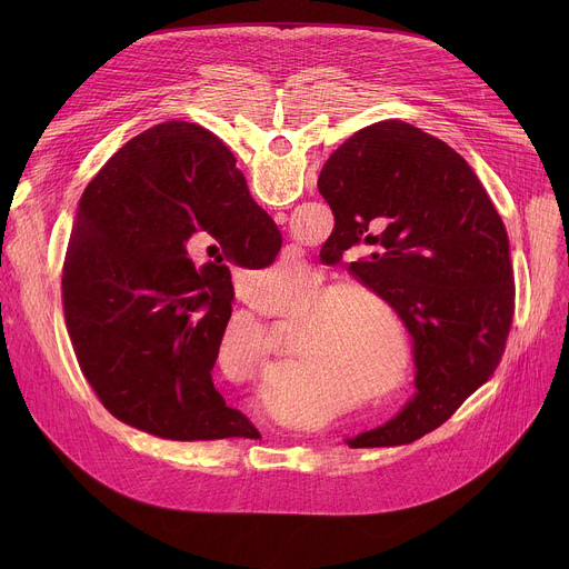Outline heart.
<instances>
[{
  "instance_id": "b5f03b06",
  "label": "heart",
  "mask_w": 569,
  "mask_h": 569,
  "mask_svg": "<svg viewBox=\"0 0 569 569\" xmlns=\"http://www.w3.org/2000/svg\"><path fill=\"white\" fill-rule=\"evenodd\" d=\"M281 279H290L288 268H279ZM376 307L388 323L389 332L361 305ZM299 329L295 342V362L301 363L286 380L283 391H297L306 380H327L336 387V396L351 389H369L367 398L387 400L408 382L410 373V336L396 310L373 290L365 286L333 288L323 277H315L312 286L290 303L283 315H298ZM395 369H390V360ZM392 373L389 375L388 371Z\"/></svg>"
}]
</instances>
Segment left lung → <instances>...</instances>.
<instances>
[{
  "mask_svg": "<svg viewBox=\"0 0 569 569\" xmlns=\"http://www.w3.org/2000/svg\"><path fill=\"white\" fill-rule=\"evenodd\" d=\"M317 189L336 216L331 238L340 257L376 246L349 272L415 338V400L349 446L412 443L489 382L505 356L516 310L507 227L455 148L396 119L347 139L327 159ZM373 226L386 229L371 237Z\"/></svg>",
  "mask_w": 569,
  "mask_h": 569,
  "instance_id": "left-lung-1",
  "label": "left lung"
}]
</instances>
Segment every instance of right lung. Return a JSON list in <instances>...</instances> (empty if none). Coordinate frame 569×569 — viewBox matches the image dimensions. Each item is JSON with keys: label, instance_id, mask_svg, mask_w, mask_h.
<instances>
[{"label": "right lung", "instance_id": "right-lung-1", "mask_svg": "<svg viewBox=\"0 0 569 569\" xmlns=\"http://www.w3.org/2000/svg\"><path fill=\"white\" fill-rule=\"evenodd\" d=\"M281 242L202 126L167 121L119 148L78 202L62 268L64 327L103 408L169 441L261 437L211 380L233 301L218 246L261 270ZM196 249L212 261L198 269Z\"/></svg>", "mask_w": 569, "mask_h": 569}]
</instances>
